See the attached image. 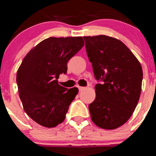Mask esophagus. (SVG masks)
Returning <instances> with one entry per match:
<instances>
[{
    "label": "esophagus",
    "instance_id": "1",
    "mask_svg": "<svg viewBox=\"0 0 156 156\" xmlns=\"http://www.w3.org/2000/svg\"><path fill=\"white\" fill-rule=\"evenodd\" d=\"M78 88H79V90L80 91H81V90H84L85 89V87H78Z\"/></svg>",
    "mask_w": 156,
    "mask_h": 156
}]
</instances>
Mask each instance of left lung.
Listing matches in <instances>:
<instances>
[{
  "label": "left lung",
  "mask_w": 156,
  "mask_h": 156,
  "mask_svg": "<svg viewBox=\"0 0 156 156\" xmlns=\"http://www.w3.org/2000/svg\"><path fill=\"white\" fill-rule=\"evenodd\" d=\"M94 76L96 98L89 105L95 125L114 129L130 118L141 92L143 71L135 55L121 41L105 35L83 37Z\"/></svg>",
  "instance_id": "8db88e82"
}]
</instances>
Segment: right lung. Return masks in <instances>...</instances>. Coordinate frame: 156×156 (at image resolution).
<instances>
[{
    "mask_svg": "<svg viewBox=\"0 0 156 156\" xmlns=\"http://www.w3.org/2000/svg\"><path fill=\"white\" fill-rule=\"evenodd\" d=\"M84 45L82 37H49L25 56L16 75L23 109L42 126L55 127L66 119L78 88L67 90L58 84L67 73V62Z\"/></svg>",
    "mask_w": 156,
    "mask_h": 156,
    "instance_id": "1",
    "label": "right lung"
}]
</instances>
